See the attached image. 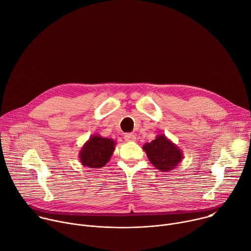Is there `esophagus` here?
Segmentation results:
<instances>
[{
	"instance_id": "esophagus-1",
	"label": "esophagus",
	"mask_w": 251,
	"mask_h": 251,
	"mask_svg": "<svg viewBox=\"0 0 251 251\" xmlns=\"http://www.w3.org/2000/svg\"><path fill=\"white\" fill-rule=\"evenodd\" d=\"M124 139H125L126 141H128V142H132V141H135V140H136V137H135V135L132 134V133H127V134H125V136H124Z\"/></svg>"
}]
</instances>
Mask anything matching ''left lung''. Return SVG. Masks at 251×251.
Wrapping results in <instances>:
<instances>
[{"instance_id": "8db88e82", "label": "left lung", "mask_w": 251, "mask_h": 251, "mask_svg": "<svg viewBox=\"0 0 251 251\" xmlns=\"http://www.w3.org/2000/svg\"><path fill=\"white\" fill-rule=\"evenodd\" d=\"M151 164L161 172H170L183 160V151L164 134L143 146Z\"/></svg>"}]
</instances>
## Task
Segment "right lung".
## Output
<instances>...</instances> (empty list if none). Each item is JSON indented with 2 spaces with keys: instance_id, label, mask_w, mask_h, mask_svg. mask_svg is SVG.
<instances>
[{
  "instance_id": "obj_1",
  "label": "right lung",
  "mask_w": 251,
  "mask_h": 251,
  "mask_svg": "<svg viewBox=\"0 0 251 251\" xmlns=\"http://www.w3.org/2000/svg\"><path fill=\"white\" fill-rule=\"evenodd\" d=\"M116 142L111 138L92 135L79 151V161L83 167L99 169L109 162L115 150Z\"/></svg>"
}]
</instances>
